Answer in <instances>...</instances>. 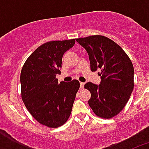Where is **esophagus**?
Masks as SVG:
<instances>
[{
	"label": "esophagus",
	"instance_id": "34e87169",
	"mask_svg": "<svg viewBox=\"0 0 149 149\" xmlns=\"http://www.w3.org/2000/svg\"><path fill=\"white\" fill-rule=\"evenodd\" d=\"M80 84H81V88H84V82H81L80 83Z\"/></svg>",
	"mask_w": 149,
	"mask_h": 149
}]
</instances>
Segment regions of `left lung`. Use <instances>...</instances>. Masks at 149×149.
<instances>
[{
    "instance_id": "left-lung-1",
    "label": "left lung",
    "mask_w": 149,
    "mask_h": 149,
    "mask_svg": "<svg viewBox=\"0 0 149 149\" xmlns=\"http://www.w3.org/2000/svg\"><path fill=\"white\" fill-rule=\"evenodd\" d=\"M76 41L88 53L91 71L101 70L99 85H84L91 93L89 107L101 118H113L123 110L134 89L132 63L120 46L106 36H91Z\"/></svg>"
}]
</instances>
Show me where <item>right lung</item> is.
<instances>
[{
  "label": "right lung",
  "mask_w": 149,
  "mask_h": 149,
  "mask_svg": "<svg viewBox=\"0 0 149 149\" xmlns=\"http://www.w3.org/2000/svg\"><path fill=\"white\" fill-rule=\"evenodd\" d=\"M74 39L51 41L39 46L31 54L21 72L22 98L36 120L49 127H58L68 120L76 93L77 80L58 84L62 58L72 48Z\"/></svg>",
  "instance_id": "obj_1"
}]
</instances>
